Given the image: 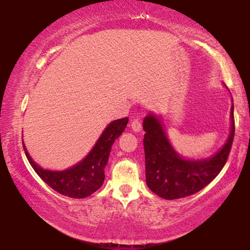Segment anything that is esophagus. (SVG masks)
Listing matches in <instances>:
<instances>
[{"mask_svg":"<svg viewBox=\"0 0 250 250\" xmlns=\"http://www.w3.org/2000/svg\"><path fill=\"white\" fill-rule=\"evenodd\" d=\"M131 128H132L133 131H135V132H140V131L142 130V125H141V121L139 118H134V119L131 121Z\"/></svg>","mask_w":250,"mask_h":250,"instance_id":"34e87169","label":"esophagus"}]
</instances>
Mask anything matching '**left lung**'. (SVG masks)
<instances>
[{"instance_id": "obj_1", "label": "left lung", "mask_w": 250, "mask_h": 250, "mask_svg": "<svg viewBox=\"0 0 250 250\" xmlns=\"http://www.w3.org/2000/svg\"><path fill=\"white\" fill-rule=\"evenodd\" d=\"M231 131L225 146L213 158L188 161L173 150L160 121L149 115L143 120L146 181L152 192L164 200H176L201 191L226 164L234 141V104L230 110Z\"/></svg>"}]
</instances>
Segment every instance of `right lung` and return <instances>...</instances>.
Masks as SVG:
<instances>
[{"instance_id":"obj_1","label":"right lung","mask_w":250,"mask_h":250,"mask_svg":"<svg viewBox=\"0 0 250 250\" xmlns=\"http://www.w3.org/2000/svg\"><path fill=\"white\" fill-rule=\"evenodd\" d=\"M128 121L129 119L125 117L111 122L101 134L90 153L82 162L68 170L62 172L44 170L34 162L23 145L25 154L34 171L55 191L71 198L87 197L103 185L104 167L108 163L111 146L116 139L124 132Z\"/></svg>"}]
</instances>
